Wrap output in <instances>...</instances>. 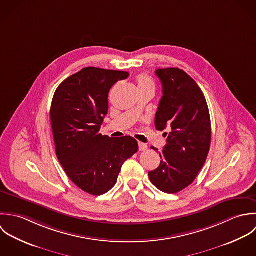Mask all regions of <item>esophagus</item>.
<instances>
[{
	"label": "esophagus",
	"mask_w": 256,
	"mask_h": 256,
	"mask_svg": "<svg viewBox=\"0 0 256 256\" xmlns=\"http://www.w3.org/2000/svg\"><path fill=\"white\" fill-rule=\"evenodd\" d=\"M138 148H140V152H144V150H148V146L146 144H144V142H138Z\"/></svg>",
	"instance_id": "obj_1"
}]
</instances>
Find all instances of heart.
I'll return each instance as SVG.
<instances>
[{
	"label": "heart",
	"instance_id": "heart-1",
	"mask_svg": "<svg viewBox=\"0 0 256 256\" xmlns=\"http://www.w3.org/2000/svg\"><path fill=\"white\" fill-rule=\"evenodd\" d=\"M138 87L140 88H146V87H152L154 88V82L152 79L146 75V74H140L138 76Z\"/></svg>",
	"mask_w": 256,
	"mask_h": 256
}]
</instances>
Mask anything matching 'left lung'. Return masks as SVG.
I'll return each instance as SVG.
<instances>
[{"instance_id": "obj_1", "label": "left lung", "mask_w": 256, "mask_h": 256, "mask_svg": "<svg viewBox=\"0 0 256 256\" xmlns=\"http://www.w3.org/2000/svg\"><path fill=\"white\" fill-rule=\"evenodd\" d=\"M155 74L163 91L155 128L170 132H164L167 144L159 152L158 168L148 176L157 189L175 194L191 185L204 166L212 138L210 112L202 90L186 72L165 68Z\"/></svg>"}]
</instances>
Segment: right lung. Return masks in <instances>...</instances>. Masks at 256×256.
Here are the masks:
<instances>
[{
    "mask_svg": "<svg viewBox=\"0 0 256 256\" xmlns=\"http://www.w3.org/2000/svg\"><path fill=\"white\" fill-rule=\"evenodd\" d=\"M124 71L86 67L56 89L50 108L57 158L70 180L95 196L116 183L126 160L138 152L132 136L112 138L100 134L108 114L110 88L128 77Z\"/></svg>",
    "mask_w": 256,
    "mask_h": 256,
    "instance_id": "add662e5",
    "label": "right lung"
}]
</instances>
